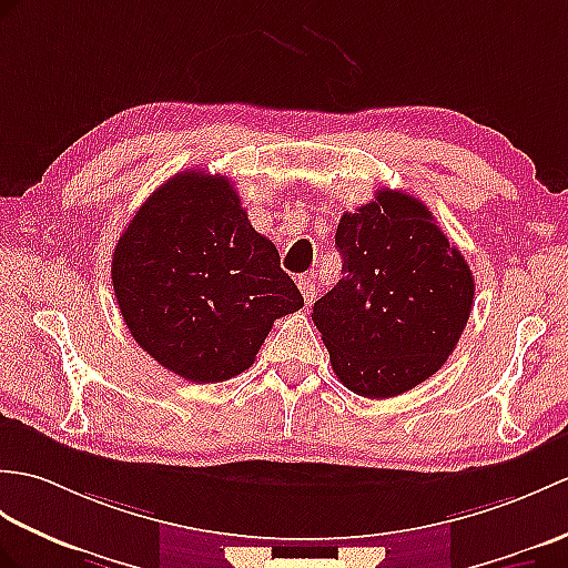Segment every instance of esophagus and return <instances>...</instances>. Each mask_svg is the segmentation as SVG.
Wrapping results in <instances>:
<instances>
[{
  "label": "esophagus",
  "mask_w": 568,
  "mask_h": 568,
  "mask_svg": "<svg viewBox=\"0 0 568 568\" xmlns=\"http://www.w3.org/2000/svg\"><path fill=\"white\" fill-rule=\"evenodd\" d=\"M297 287H300V293H302V297H305V305L310 307L312 305V300L316 297L314 293V281L310 278V275H302V278H297Z\"/></svg>",
  "instance_id": "34e87169"
}]
</instances>
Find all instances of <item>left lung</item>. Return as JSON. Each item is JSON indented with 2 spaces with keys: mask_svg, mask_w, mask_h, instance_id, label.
<instances>
[{
  "mask_svg": "<svg viewBox=\"0 0 568 568\" xmlns=\"http://www.w3.org/2000/svg\"><path fill=\"white\" fill-rule=\"evenodd\" d=\"M341 281L314 302L328 361L367 399L414 389L443 367L463 336L474 278L418 197L379 189L336 230Z\"/></svg>",
  "mask_w": 568,
  "mask_h": 568,
  "instance_id": "8db88e82",
  "label": "left lung"
}]
</instances>
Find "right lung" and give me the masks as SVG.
<instances>
[{
  "label": "right lung",
  "mask_w": 568,
  "mask_h": 568,
  "mask_svg": "<svg viewBox=\"0 0 568 568\" xmlns=\"http://www.w3.org/2000/svg\"><path fill=\"white\" fill-rule=\"evenodd\" d=\"M111 281L138 346L197 385L248 371L273 322L305 305L230 179L201 169L140 205L115 244Z\"/></svg>",
  "instance_id": "1"
}]
</instances>
